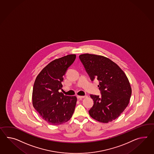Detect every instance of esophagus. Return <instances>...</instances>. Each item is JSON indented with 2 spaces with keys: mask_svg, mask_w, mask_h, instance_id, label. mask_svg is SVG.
<instances>
[{
  "mask_svg": "<svg viewBox=\"0 0 154 154\" xmlns=\"http://www.w3.org/2000/svg\"><path fill=\"white\" fill-rule=\"evenodd\" d=\"M77 97L78 99H80L81 100V99L83 98H85V97H86V96H77Z\"/></svg>",
  "mask_w": 154,
  "mask_h": 154,
  "instance_id": "1",
  "label": "esophagus"
}]
</instances>
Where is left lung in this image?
<instances>
[{
  "instance_id": "obj_1",
  "label": "left lung",
  "mask_w": 154,
  "mask_h": 154,
  "mask_svg": "<svg viewBox=\"0 0 154 154\" xmlns=\"http://www.w3.org/2000/svg\"><path fill=\"white\" fill-rule=\"evenodd\" d=\"M79 58L91 80L99 81L101 96L91 94L94 104L90 115L103 123L115 120L126 108L131 96L127 76L117 64L105 57L86 53Z\"/></svg>"
}]
</instances>
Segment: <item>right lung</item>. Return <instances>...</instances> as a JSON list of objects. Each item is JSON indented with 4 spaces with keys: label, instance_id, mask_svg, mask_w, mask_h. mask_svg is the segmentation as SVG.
<instances>
[{
    "label": "right lung",
    "instance_id": "add662e5",
    "mask_svg": "<svg viewBox=\"0 0 154 154\" xmlns=\"http://www.w3.org/2000/svg\"><path fill=\"white\" fill-rule=\"evenodd\" d=\"M75 57V54H69L53 60L35 80L33 106L42 119L51 125H59L67 122L75 111L77 97L64 95L58 90H62L63 75Z\"/></svg>",
    "mask_w": 154,
    "mask_h": 154
}]
</instances>
